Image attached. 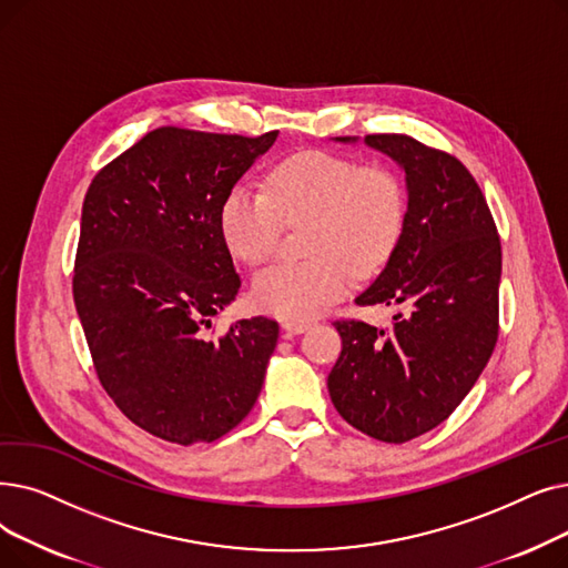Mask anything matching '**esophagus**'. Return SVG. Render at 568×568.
<instances>
[{
    "label": "esophagus",
    "instance_id": "esophagus-1",
    "mask_svg": "<svg viewBox=\"0 0 568 568\" xmlns=\"http://www.w3.org/2000/svg\"><path fill=\"white\" fill-rule=\"evenodd\" d=\"M311 327V320H283V329L287 334H302Z\"/></svg>",
    "mask_w": 568,
    "mask_h": 568
}]
</instances>
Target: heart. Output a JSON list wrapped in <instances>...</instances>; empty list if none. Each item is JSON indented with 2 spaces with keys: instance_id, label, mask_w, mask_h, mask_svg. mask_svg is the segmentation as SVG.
Masks as SVG:
<instances>
[{
  "instance_id": "obj_1",
  "label": "heart",
  "mask_w": 568,
  "mask_h": 568,
  "mask_svg": "<svg viewBox=\"0 0 568 568\" xmlns=\"http://www.w3.org/2000/svg\"><path fill=\"white\" fill-rule=\"evenodd\" d=\"M306 227V262H281L253 283L264 313L300 320L343 300L353 276L389 262L406 225V190L383 164L329 151H300L268 174V192L234 185L220 206L227 248L257 266L276 255L287 225Z\"/></svg>"
}]
</instances>
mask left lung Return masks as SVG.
Returning <instances> with one entry per match:
<instances>
[{
	"label": "left lung",
	"instance_id": "1",
	"mask_svg": "<svg viewBox=\"0 0 568 568\" xmlns=\"http://www.w3.org/2000/svg\"><path fill=\"white\" fill-rule=\"evenodd\" d=\"M364 141L404 166L408 211L397 251L355 304L402 311L385 329L336 320L341 355L327 387L345 423L406 443L448 420L495 351L501 241L483 190L455 155L406 134Z\"/></svg>",
	"mask_w": 568,
	"mask_h": 568
}]
</instances>
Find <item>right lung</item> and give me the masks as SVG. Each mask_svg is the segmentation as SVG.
I'll list each match as a JSON object with an SVG mask.
<instances>
[{
  "instance_id": "1",
  "label": "right lung",
  "mask_w": 568,
  "mask_h": 568,
  "mask_svg": "<svg viewBox=\"0 0 568 568\" xmlns=\"http://www.w3.org/2000/svg\"><path fill=\"white\" fill-rule=\"evenodd\" d=\"M276 136L158 128L88 187L71 287L94 374L169 443L225 436L260 397L276 320L209 329L241 290L220 206Z\"/></svg>"
}]
</instances>
